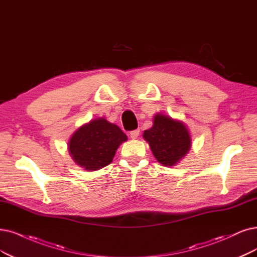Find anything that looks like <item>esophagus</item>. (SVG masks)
<instances>
[{
	"label": "esophagus",
	"mask_w": 257,
	"mask_h": 257,
	"mask_svg": "<svg viewBox=\"0 0 257 257\" xmlns=\"http://www.w3.org/2000/svg\"><path fill=\"white\" fill-rule=\"evenodd\" d=\"M139 135H140V130L139 129H137V130H132V131H130L129 132V136H130V138L131 139H137L138 137H139Z\"/></svg>",
	"instance_id": "esophagus-1"
}]
</instances>
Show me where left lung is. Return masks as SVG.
I'll return each mask as SVG.
<instances>
[{
  "mask_svg": "<svg viewBox=\"0 0 257 257\" xmlns=\"http://www.w3.org/2000/svg\"><path fill=\"white\" fill-rule=\"evenodd\" d=\"M143 138L158 162L164 166L177 164L192 145L191 136L182 121L159 113L156 114L153 127L144 131Z\"/></svg>",
  "mask_w": 257,
  "mask_h": 257,
  "instance_id": "obj_1",
  "label": "left lung"
}]
</instances>
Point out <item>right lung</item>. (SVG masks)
Masks as SVG:
<instances>
[{"mask_svg": "<svg viewBox=\"0 0 257 257\" xmlns=\"http://www.w3.org/2000/svg\"><path fill=\"white\" fill-rule=\"evenodd\" d=\"M127 136L118 126L102 117L91 120L75 131L69 142L74 162L89 172L109 165Z\"/></svg>", "mask_w": 257, "mask_h": 257, "instance_id": "1", "label": "right lung"}]
</instances>
